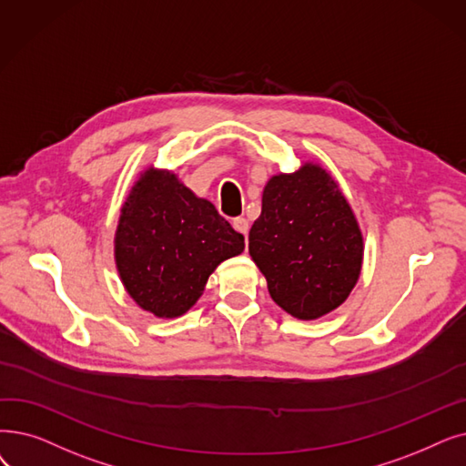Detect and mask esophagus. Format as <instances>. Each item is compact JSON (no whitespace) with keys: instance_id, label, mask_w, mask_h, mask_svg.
Instances as JSON below:
<instances>
[{"instance_id":"1","label":"esophagus","mask_w":466,"mask_h":466,"mask_svg":"<svg viewBox=\"0 0 466 466\" xmlns=\"http://www.w3.org/2000/svg\"><path fill=\"white\" fill-rule=\"evenodd\" d=\"M232 227L236 228V232L244 234V236H246V239H248V232H249V222H248V218H244V217H236V218L232 220Z\"/></svg>"}]
</instances>
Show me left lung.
Instances as JSON below:
<instances>
[{
    "mask_svg": "<svg viewBox=\"0 0 466 466\" xmlns=\"http://www.w3.org/2000/svg\"><path fill=\"white\" fill-rule=\"evenodd\" d=\"M249 255L272 300L299 319H318L349 299L361 272L363 236L328 169L307 161L270 177Z\"/></svg>",
    "mask_w": 466,
    "mask_h": 466,
    "instance_id": "8db88e82",
    "label": "left lung"
}]
</instances>
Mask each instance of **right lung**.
<instances>
[{"label":"right lung","instance_id":"obj_1","mask_svg":"<svg viewBox=\"0 0 466 466\" xmlns=\"http://www.w3.org/2000/svg\"><path fill=\"white\" fill-rule=\"evenodd\" d=\"M244 236L178 177L150 166L133 185L114 236L116 268L137 305L156 318L188 312Z\"/></svg>","mask_w":466,"mask_h":466}]
</instances>
